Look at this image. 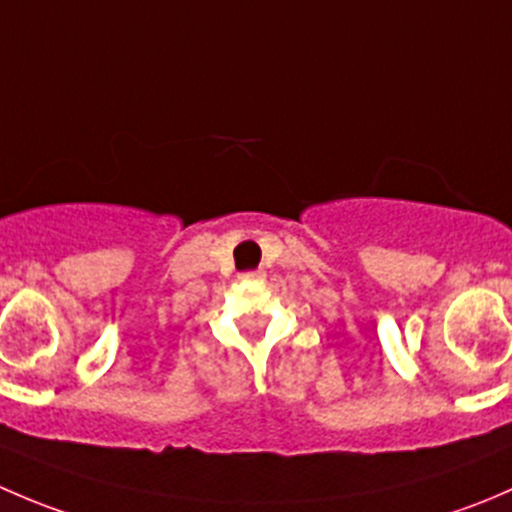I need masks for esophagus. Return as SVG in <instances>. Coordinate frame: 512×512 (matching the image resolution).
I'll use <instances>...</instances> for the list:
<instances>
[{"label": "esophagus", "mask_w": 512, "mask_h": 512, "mask_svg": "<svg viewBox=\"0 0 512 512\" xmlns=\"http://www.w3.org/2000/svg\"><path fill=\"white\" fill-rule=\"evenodd\" d=\"M242 280H245V282H257V280H262V272H245V275H242Z\"/></svg>", "instance_id": "esophagus-1"}]
</instances>
